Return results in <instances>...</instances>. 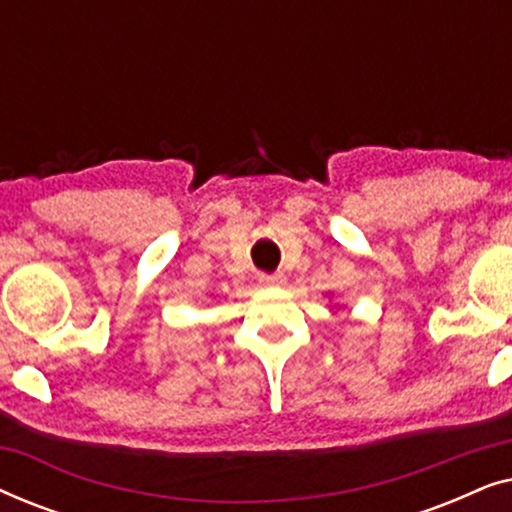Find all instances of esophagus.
Here are the masks:
<instances>
[{
    "label": "esophagus",
    "mask_w": 512,
    "mask_h": 512,
    "mask_svg": "<svg viewBox=\"0 0 512 512\" xmlns=\"http://www.w3.org/2000/svg\"><path fill=\"white\" fill-rule=\"evenodd\" d=\"M261 284H265V286H279V284H284V275L282 272H263L261 275Z\"/></svg>",
    "instance_id": "esophagus-1"
}]
</instances>
